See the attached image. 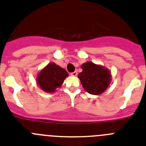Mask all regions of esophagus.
<instances>
[{
  "label": "esophagus",
  "mask_w": 146,
  "mask_h": 146,
  "mask_svg": "<svg viewBox=\"0 0 146 146\" xmlns=\"http://www.w3.org/2000/svg\"><path fill=\"white\" fill-rule=\"evenodd\" d=\"M71 76H74V77H75V76L78 75V72H72L71 73Z\"/></svg>",
  "instance_id": "1"
}]
</instances>
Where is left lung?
Listing matches in <instances>:
<instances>
[{
	"label": "left lung",
	"instance_id": "1",
	"mask_svg": "<svg viewBox=\"0 0 146 146\" xmlns=\"http://www.w3.org/2000/svg\"><path fill=\"white\" fill-rule=\"evenodd\" d=\"M82 72L78 74L83 88L89 94H103L111 81V72L106 67L92 62H86L81 66Z\"/></svg>",
	"mask_w": 146,
	"mask_h": 146
}]
</instances>
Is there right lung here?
I'll list each match as a JSON object with an SVG mask.
<instances>
[{
  "label": "right lung",
  "mask_w": 146,
  "mask_h": 146,
  "mask_svg": "<svg viewBox=\"0 0 146 146\" xmlns=\"http://www.w3.org/2000/svg\"><path fill=\"white\" fill-rule=\"evenodd\" d=\"M68 76L64 68L52 62L39 72L36 78L37 86L47 93H53L62 86Z\"/></svg>",
  "instance_id": "add662e5"
}]
</instances>
